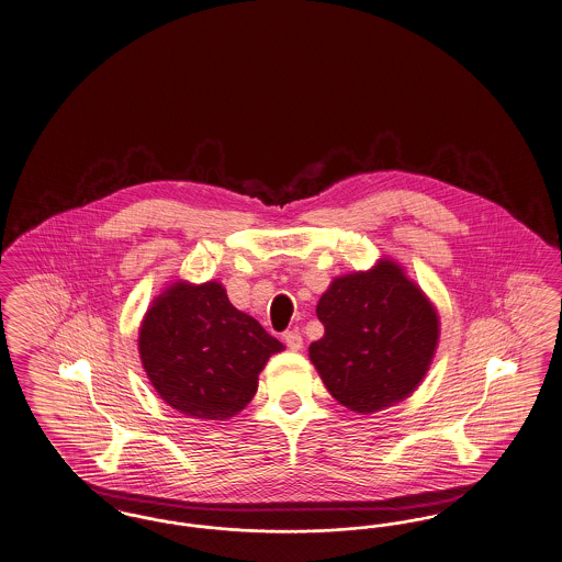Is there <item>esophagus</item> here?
<instances>
[{
	"label": "esophagus",
	"instance_id": "esophagus-1",
	"mask_svg": "<svg viewBox=\"0 0 562 562\" xmlns=\"http://www.w3.org/2000/svg\"><path fill=\"white\" fill-rule=\"evenodd\" d=\"M284 344H286V348L299 351L303 348V337L299 330H289V333H284Z\"/></svg>",
	"mask_w": 562,
	"mask_h": 562
}]
</instances>
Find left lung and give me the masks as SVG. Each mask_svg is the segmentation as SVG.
Masks as SVG:
<instances>
[{"mask_svg": "<svg viewBox=\"0 0 562 562\" xmlns=\"http://www.w3.org/2000/svg\"><path fill=\"white\" fill-rule=\"evenodd\" d=\"M316 314L324 337L310 346V360L339 404L371 415L419 387L438 348L440 316L401 263L383 257L367 271L337 276Z\"/></svg>", "mask_w": 562, "mask_h": 562, "instance_id": "left-lung-1", "label": "left lung"}]
</instances>
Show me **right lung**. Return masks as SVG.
I'll list each match as a JSON object with an SVG mask.
<instances>
[{
  "label": "right lung",
  "mask_w": 562,
  "mask_h": 562,
  "mask_svg": "<svg viewBox=\"0 0 562 562\" xmlns=\"http://www.w3.org/2000/svg\"><path fill=\"white\" fill-rule=\"evenodd\" d=\"M282 349L214 280L168 284L138 328V356L154 390L200 422L238 415L252 401L269 358Z\"/></svg>",
  "instance_id": "right-lung-1"
}]
</instances>
